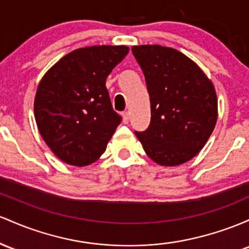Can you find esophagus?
Masks as SVG:
<instances>
[{
  "mask_svg": "<svg viewBox=\"0 0 249 249\" xmlns=\"http://www.w3.org/2000/svg\"><path fill=\"white\" fill-rule=\"evenodd\" d=\"M122 119H124V124H128V121H129V113L128 111H124L122 113Z\"/></svg>",
  "mask_w": 249,
  "mask_h": 249,
  "instance_id": "34e87169",
  "label": "esophagus"
}]
</instances>
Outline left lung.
I'll return each mask as SVG.
<instances>
[{
  "label": "left lung",
  "mask_w": 249,
  "mask_h": 249,
  "mask_svg": "<svg viewBox=\"0 0 249 249\" xmlns=\"http://www.w3.org/2000/svg\"><path fill=\"white\" fill-rule=\"evenodd\" d=\"M150 97V124L135 132L146 154L161 166L194 158L214 130L217 99L212 81L177 49L134 46Z\"/></svg>",
  "instance_id": "1"
}]
</instances>
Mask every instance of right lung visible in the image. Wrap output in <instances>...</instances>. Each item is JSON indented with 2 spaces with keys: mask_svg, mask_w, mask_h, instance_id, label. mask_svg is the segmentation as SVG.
Wrapping results in <instances>:
<instances>
[{
  "mask_svg": "<svg viewBox=\"0 0 249 249\" xmlns=\"http://www.w3.org/2000/svg\"><path fill=\"white\" fill-rule=\"evenodd\" d=\"M128 52L125 46L76 49L42 77L34 101L36 124L60 160L82 167L105 153L122 120L113 109L106 80Z\"/></svg>",
  "mask_w": 249,
  "mask_h": 249,
  "instance_id": "add662e5",
  "label": "right lung"
}]
</instances>
